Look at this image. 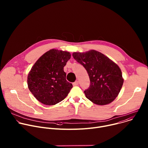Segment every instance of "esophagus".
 I'll list each match as a JSON object with an SVG mask.
<instances>
[{
	"instance_id": "1",
	"label": "esophagus",
	"mask_w": 148,
	"mask_h": 148,
	"mask_svg": "<svg viewBox=\"0 0 148 148\" xmlns=\"http://www.w3.org/2000/svg\"><path fill=\"white\" fill-rule=\"evenodd\" d=\"M78 85V81H75L74 82H73V86H77Z\"/></svg>"
}]
</instances>
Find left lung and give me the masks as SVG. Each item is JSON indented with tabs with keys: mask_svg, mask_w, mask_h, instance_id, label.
Returning a JSON list of instances; mask_svg holds the SVG:
<instances>
[{
	"mask_svg": "<svg viewBox=\"0 0 148 148\" xmlns=\"http://www.w3.org/2000/svg\"><path fill=\"white\" fill-rule=\"evenodd\" d=\"M73 56L86 69L90 77V87L84 92L86 97L99 105L112 102L118 95L123 83L118 66L94 50L86 53H73Z\"/></svg>",
	"mask_w": 148,
	"mask_h": 148,
	"instance_id": "left-lung-1",
	"label": "left lung"
}]
</instances>
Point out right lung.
<instances>
[{
	"label": "right lung",
	"instance_id": "right-lung-1",
	"mask_svg": "<svg viewBox=\"0 0 148 148\" xmlns=\"http://www.w3.org/2000/svg\"><path fill=\"white\" fill-rule=\"evenodd\" d=\"M70 58L69 52L52 49L36 62L28 74L27 84L38 101L53 105L67 96L73 85L66 80L64 67Z\"/></svg>",
	"mask_w": 148,
	"mask_h": 148
}]
</instances>
